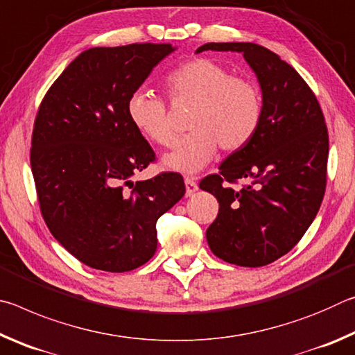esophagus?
<instances>
[{
    "label": "esophagus",
    "mask_w": 355,
    "mask_h": 355,
    "mask_svg": "<svg viewBox=\"0 0 355 355\" xmlns=\"http://www.w3.org/2000/svg\"><path fill=\"white\" fill-rule=\"evenodd\" d=\"M184 184H186V196H192L194 192L199 189V186H197L196 180L192 177H184Z\"/></svg>",
    "instance_id": "1"
}]
</instances>
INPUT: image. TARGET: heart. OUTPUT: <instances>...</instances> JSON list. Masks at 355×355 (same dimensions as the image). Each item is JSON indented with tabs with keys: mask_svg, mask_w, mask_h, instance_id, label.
I'll return each instance as SVG.
<instances>
[{
	"mask_svg": "<svg viewBox=\"0 0 355 355\" xmlns=\"http://www.w3.org/2000/svg\"><path fill=\"white\" fill-rule=\"evenodd\" d=\"M164 86L172 101H196L188 119L191 131L164 156L166 166L173 171L194 173L203 169L214 158L218 146L224 152H236L260 127V89L211 59L197 58L178 65L166 75ZM127 112L150 142L163 147L173 142L175 133L163 97L137 89L128 97Z\"/></svg>",
	"mask_w": 355,
	"mask_h": 355,
	"instance_id": "b5f03b06",
	"label": "heart"
}]
</instances>
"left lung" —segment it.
<instances>
[{"label":"left lung","mask_w":355,"mask_h":355,"mask_svg":"<svg viewBox=\"0 0 355 355\" xmlns=\"http://www.w3.org/2000/svg\"><path fill=\"white\" fill-rule=\"evenodd\" d=\"M238 51L260 81L261 122L254 137L200 182L219 202L207 241L216 257L266 266L296 245L321 207L329 133L316 95L290 64L250 42L205 44L197 53ZM246 182L239 190L230 184Z\"/></svg>","instance_id":"8db88e82"}]
</instances>
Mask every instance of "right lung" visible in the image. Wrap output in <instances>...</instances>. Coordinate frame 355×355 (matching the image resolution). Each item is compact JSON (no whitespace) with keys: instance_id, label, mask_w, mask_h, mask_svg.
<instances>
[{"instance_id":"right-lung-1","label":"right lung","mask_w":355,"mask_h":355,"mask_svg":"<svg viewBox=\"0 0 355 355\" xmlns=\"http://www.w3.org/2000/svg\"><path fill=\"white\" fill-rule=\"evenodd\" d=\"M172 51L171 44L91 48L39 106L29 159L40 213L51 235L94 269L125 272L147 263L156 222L184 196L177 172L131 180L156 156L127 101Z\"/></svg>"}]
</instances>
